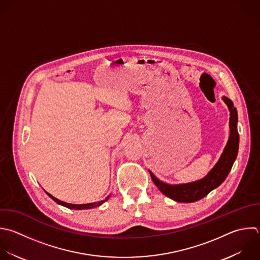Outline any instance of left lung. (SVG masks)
<instances>
[{"label": "left lung", "instance_id": "obj_1", "mask_svg": "<svg viewBox=\"0 0 260 260\" xmlns=\"http://www.w3.org/2000/svg\"><path fill=\"white\" fill-rule=\"evenodd\" d=\"M221 100L228 106V109L230 111L229 139L217 162L204 178L190 183L172 185L160 181L153 175L152 172L148 170L153 183L156 185L159 191L177 202L191 203L205 197L210 191L217 188L225 180L237 157L239 149L237 109L234 107L233 102L226 96H222Z\"/></svg>", "mask_w": 260, "mask_h": 260}]
</instances>
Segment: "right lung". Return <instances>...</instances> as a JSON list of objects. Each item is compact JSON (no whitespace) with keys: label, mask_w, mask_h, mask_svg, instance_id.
<instances>
[{"label":"right lung","mask_w":260,"mask_h":260,"mask_svg":"<svg viewBox=\"0 0 260 260\" xmlns=\"http://www.w3.org/2000/svg\"><path fill=\"white\" fill-rule=\"evenodd\" d=\"M55 202H57L58 204H60V205H63V206H65V207H67V208H70V209H76V210H81V209H90V208H94V207H96V206H100V205H102L105 201H107L109 198H110V196H111V194L105 199V200H101V201H98V202H92V203H86V204H72V203H67V202H65V201H61V200H59V199H57L56 197H54L53 195H51L50 193H48V192H46Z\"/></svg>","instance_id":"obj_1"}]
</instances>
